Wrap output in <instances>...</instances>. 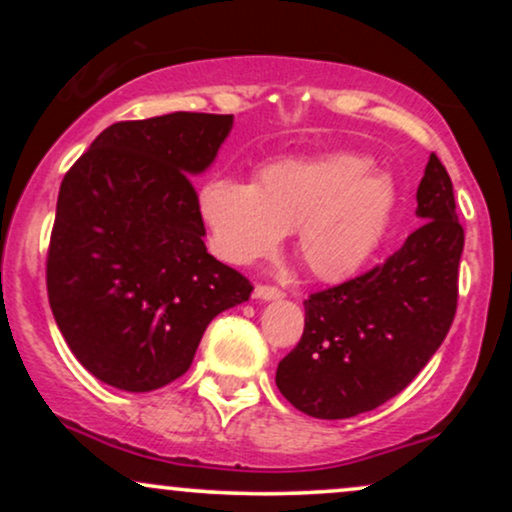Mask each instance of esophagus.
<instances>
[{"label": "esophagus", "instance_id": "esophagus-1", "mask_svg": "<svg viewBox=\"0 0 512 512\" xmlns=\"http://www.w3.org/2000/svg\"><path fill=\"white\" fill-rule=\"evenodd\" d=\"M255 296L262 298V301H276V298H284V291L276 289V286L260 284V286H255Z\"/></svg>", "mask_w": 512, "mask_h": 512}]
</instances>
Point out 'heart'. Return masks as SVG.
<instances>
[{
  "label": "heart",
  "instance_id": "heart-1",
  "mask_svg": "<svg viewBox=\"0 0 512 512\" xmlns=\"http://www.w3.org/2000/svg\"><path fill=\"white\" fill-rule=\"evenodd\" d=\"M395 182L366 156L330 154L267 166L255 182L211 178L199 190V216L226 262L252 264L272 255L286 231L317 279L356 274L395 214Z\"/></svg>",
  "mask_w": 512,
  "mask_h": 512
}]
</instances>
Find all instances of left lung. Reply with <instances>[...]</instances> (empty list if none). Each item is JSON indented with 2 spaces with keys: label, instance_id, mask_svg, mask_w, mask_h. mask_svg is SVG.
I'll use <instances>...</instances> for the list:
<instances>
[{
  "label": "left lung",
  "instance_id": "left-lung-1",
  "mask_svg": "<svg viewBox=\"0 0 512 512\" xmlns=\"http://www.w3.org/2000/svg\"><path fill=\"white\" fill-rule=\"evenodd\" d=\"M421 226L366 274L305 298L301 342L276 387L303 414L351 419L407 387L443 344L457 310L464 231L436 154L416 190Z\"/></svg>",
  "mask_w": 512,
  "mask_h": 512
}]
</instances>
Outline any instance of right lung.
Returning <instances> with one entry per match:
<instances>
[{
    "instance_id": "obj_1",
    "label": "right lung",
    "mask_w": 512,
    "mask_h": 512,
    "mask_svg": "<svg viewBox=\"0 0 512 512\" xmlns=\"http://www.w3.org/2000/svg\"><path fill=\"white\" fill-rule=\"evenodd\" d=\"M233 115L115 122L64 175L48 250V298L72 354L127 392L187 368L216 315L252 284L211 257L190 175L204 173Z\"/></svg>"
}]
</instances>
